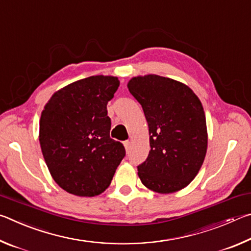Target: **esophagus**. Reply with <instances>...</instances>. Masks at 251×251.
Masks as SVG:
<instances>
[{"instance_id": "34e87169", "label": "esophagus", "mask_w": 251, "mask_h": 251, "mask_svg": "<svg viewBox=\"0 0 251 251\" xmlns=\"http://www.w3.org/2000/svg\"><path fill=\"white\" fill-rule=\"evenodd\" d=\"M124 146H125V148H126V151H128L129 147H130V142H129V141H125V142H124Z\"/></svg>"}]
</instances>
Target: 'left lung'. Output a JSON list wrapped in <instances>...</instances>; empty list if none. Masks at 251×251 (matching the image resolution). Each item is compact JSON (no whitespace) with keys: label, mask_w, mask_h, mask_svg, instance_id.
<instances>
[{"label":"left lung","mask_w":251,"mask_h":251,"mask_svg":"<svg viewBox=\"0 0 251 251\" xmlns=\"http://www.w3.org/2000/svg\"><path fill=\"white\" fill-rule=\"evenodd\" d=\"M142 105L150 128L151 151L138 165L147 188L169 194L189 185L207 151V127L202 105L185 84L158 75L137 76L127 84Z\"/></svg>","instance_id":"8db88e82"}]
</instances>
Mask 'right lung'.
Here are the masks:
<instances>
[{"label": "right lung", "mask_w": 251, "mask_h": 251, "mask_svg": "<svg viewBox=\"0 0 251 251\" xmlns=\"http://www.w3.org/2000/svg\"><path fill=\"white\" fill-rule=\"evenodd\" d=\"M118 86L114 76L79 79L55 93L42 112V152L53 179L67 193L101 194L126 155L124 145L109 137L107 103Z\"/></svg>", "instance_id": "add662e5"}]
</instances>
